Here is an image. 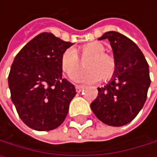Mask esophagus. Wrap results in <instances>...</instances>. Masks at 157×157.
<instances>
[{"label": "esophagus", "mask_w": 157, "mask_h": 157, "mask_svg": "<svg viewBox=\"0 0 157 157\" xmlns=\"http://www.w3.org/2000/svg\"><path fill=\"white\" fill-rule=\"evenodd\" d=\"M83 89H84L83 86H79V85H77L76 86V91H77V93H80Z\"/></svg>", "instance_id": "esophagus-1"}]
</instances>
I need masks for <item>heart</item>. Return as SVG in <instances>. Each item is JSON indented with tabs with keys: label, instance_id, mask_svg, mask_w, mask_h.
<instances>
[{
	"label": "heart",
	"instance_id": "obj_1",
	"mask_svg": "<svg viewBox=\"0 0 157 157\" xmlns=\"http://www.w3.org/2000/svg\"><path fill=\"white\" fill-rule=\"evenodd\" d=\"M83 58L89 57L85 61L86 69L72 74V79L79 82H96L101 79L109 80L112 78L116 70V63L112 56L106 53V48L99 42L85 44L78 48ZM79 58L74 48H67L61 57L63 71L70 74L78 67Z\"/></svg>",
	"mask_w": 157,
	"mask_h": 157
}]
</instances>
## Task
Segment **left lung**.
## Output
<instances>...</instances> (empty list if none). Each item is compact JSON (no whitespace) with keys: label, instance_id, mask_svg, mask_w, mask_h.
I'll use <instances>...</instances> for the list:
<instances>
[{"label":"left lung","instance_id":"obj_1","mask_svg":"<svg viewBox=\"0 0 157 157\" xmlns=\"http://www.w3.org/2000/svg\"><path fill=\"white\" fill-rule=\"evenodd\" d=\"M108 39L116 70L109 84L97 88L91 109L97 118L111 126L130 123L142 109L151 79L149 65L139 47L124 34L107 32L98 40Z\"/></svg>","mask_w":157,"mask_h":157}]
</instances>
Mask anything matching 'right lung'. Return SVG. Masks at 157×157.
Segmentation results:
<instances>
[{"mask_svg":"<svg viewBox=\"0 0 157 157\" xmlns=\"http://www.w3.org/2000/svg\"><path fill=\"white\" fill-rule=\"evenodd\" d=\"M73 44L42 33L15 57L8 76L11 99L22 122L32 129L60 126L76 95L75 86L63 78L61 57Z\"/></svg>","mask_w":157,"mask_h":157,"instance_id":"add662e5","label":"right lung"}]
</instances>
